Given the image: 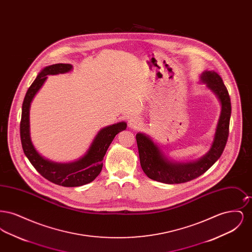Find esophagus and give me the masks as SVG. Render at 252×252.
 <instances>
[{"instance_id": "esophagus-1", "label": "esophagus", "mask_w": 252, "mask_h": 252, "mask_svg": "<svg viewBox=\"0 0 252 252\" xmlns=\"http://www.w3.org/2000/svg\"><path fill=\"white\" fill-rule=\"evenodd\" d=\"M141 126V119L138 116H132L128 121V126L132 129H136Z\"/></svg>"}]
</instances>
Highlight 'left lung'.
Returning a JSON list of instances; mask_svg holds the SVG:
<instances>
[{"label": "left lung", "mask_w": 252, "mask_h": 252, "mask_svg": "<svg viewBox=\"0 0 252 252\" xmlns=\"http://www.w3.org/2000/svg\"><path fill=\"white\" fill-rule=\"evenodd\" d=\"M200 80L216 94L221 105V112L216 126L214 142L203 157L189 162H180L168 158L153 140L144 133H137L141 166L151 180L167 184L184 183L194 180L212 167L222 155L227 144L231 113L230 98L221 76L215 71H205Z\"/></svg>", "instance_id": "left-lung-1"}]
</instances>
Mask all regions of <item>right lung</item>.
<instances>
[{"label":"right lung","instance_id":"right-lung-1","mask_svg":"<svg viewBox=\"0 0 252 252\" xmlns=\"http://www.w3.org/2000/svg\"><path fill=\"white\" fill-rule=\"evenodd\" d=\"M72 70L71 64L64 63L50 65L41 70L24 97L20 125L21 141L25 156L43 178L64 187L82 186L95 180L103 167L102 160L108 146L119 132L126 128V122H120L102 128L97 133L84 156L72 162H56L41 156L36 151L30 137L29 111L31 102L46 81L47 75L65 73Z\"/></svg>","mask_w":252,"mask_h":252}]
</instances>
